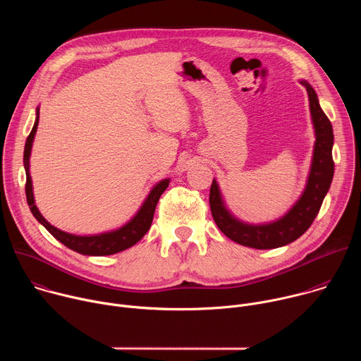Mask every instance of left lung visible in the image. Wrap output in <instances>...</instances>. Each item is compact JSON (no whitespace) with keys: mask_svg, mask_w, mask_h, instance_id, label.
<instances>
[{"mask_svg":"<svg viewBox=\"0 0 361 361\" xmlns=\"http://www.w3.org/2000/svg\"><path fill=\"white\" fill-rule=\"evenodd\" d=\"M308 94L310 114L316 133L313 160L305 188L293 207L279 220L266 224H248L235 219L226 207L220 187L213 180L210 188V209L217 227L233 241L257 248L269 250L283 247L302 235L317 217L323 200L330 188L334 161H333V127L320 107L314 88L307 81H300Z\"/></svg>","mask_w":361,"mask_h":361,"instance_id":"obj_1","label":"left lung"}]
</instances>
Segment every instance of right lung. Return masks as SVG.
Returning a JSON list of instances; mask_svg holds the SVG:
<instances>
[{
	"instance_id": "add662e5",
	"label": "right lung",
	"mask_w": 361,
	"mask_h": 361,
	"mask_svg": "<svg viewBox=\"0 0 361 361\" xmlns=\"http://www.w3.org/2000/svg\"><path fill=\"white\" fill-rule=\"evenodd\" d=\"M35 114H37V117H35L34 127L25 141L24 169H25V174H27V183H25L27 202L30 205V210H31L32 216L37 219V221L41 223L66 247H68L70 250L77 251L80 254H84V255H111V254L124 251V250L133 247L134 244H137L148 231V228L152 223L154 212H156V207H157V202H159L161 194L169 187L170 178L161 180L160 183L154 185L151 188V191L148 192L147 198L144 200L140 210L137 212V214L128 223H126L123 227H120L117 230L101 233V234H92V235H75V234L66 233L54 226H51L37 209L34 192H32V181H31V176H30V156H31V148H32L34 137H35L37 127H38L39 109H37Z\"/></svg>"
}]
</instances>
